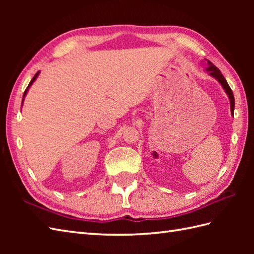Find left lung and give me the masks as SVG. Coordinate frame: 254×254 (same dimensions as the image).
Instances as JSON below:
<instances>
[{"mask_svg": "<svg viewBox=\"0 0 254 254\" xmlns=\"http://www.w3.org/2000/svg\"><path fill=\"white\" fill-rule=\"evenodd\" d=\"M204 65L206 66V71L208 72V75L209 76L214 77L215 79L218 80V83L222 85V87L224 88V90L226 91V94H227L228 98H229V101H230V111L231 113H233L234 116V110H235V97H234V94H233V90L230 89L229 85L227 83V80H226V78L223 76L222 72L219 71V69L214 65V64L208 61V60H205L204 61Z\"/></svg>", "mask_w": 254, "mask_h": 254, "instance_id": "8db88e82", "label": "left lung"}]
</instances>
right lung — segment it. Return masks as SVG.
Returning a JSON list of instances; mask_svg holds the SVG:
<instances>
[{
    "mask_svg": "<svg viewBox=\"0 0 254 254\" xmlns=\"http://www.w3.org/2000/svg\"><path fill=\"white\" fill-rule=\"evenodd\" d=\"M38 75H39V72H37V73H36V75H35V76H34V77H32V79L30 80V83H29V85H28V87H27V88H26V90H25V93H24V96H23V101H24V98H25V96L27 95V91H28V89H29V87H30V86L32 85V83H34V82H35V80L37 79V77H38ZM21 105H23V102H21Z\"/></svg>",
    "mask_w": 254,
    "mask_h": 254,
    "instance_id": "right-lung-1",
    "label": "right lung"
}]
</instances>
